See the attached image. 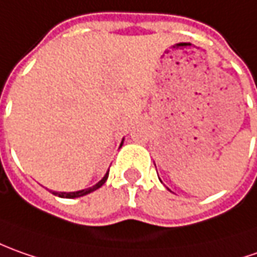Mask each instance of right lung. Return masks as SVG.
Segmentation results:
<instances>
[{"label":"right lung","instance_id":"obj_1","mask_svg":"<svg viewBox=\"0 0 257 257\" xmlns=\"http://www.w3.org/2000/svg\"><path fill=\"white\" fill-rule=\"evenodd\" d=\"M123 144V139H122V142H120V146ZM108 175H109V171L103 175V178H102L101 181L98 182V183H95L93 186L91 188H88V189H82V190H76V192H54V190H51L55 196H59V198H67V199H75V198H81V196H85V195H88V193H91L93 190L99 189L102 185L106 182L108 179Z\"/></svg>","mask_w":257,"mask_h":257}]
</instances>
